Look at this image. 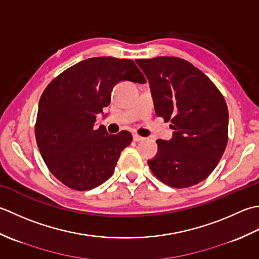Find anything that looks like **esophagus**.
Wrapping results in <instances>:
<instances>
[{
    "mask_svg": "<svg viewBox=\"0 0 259 259\" xmlns=\"http://www.w3.org/2000/svg\"><path fill=\"white\" fill-rule=\"evenodd\" d=\"M143 140H144L143 136H140V135H137V134L133 135V141L134 142H141V141H143Z\"/></svg>",
    "mask_w": 259,
    "mask_h": 259,
    "instance_id": "1",
    "label": "esophagus"
}]
</instances>
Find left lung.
I'll list each match as a JSON object with an SVG mask.
<instances>
[{"mask_svg":"<svg viewBox=\"0 0 259 259\" xmlns=\"http://www.w3.org/2000/svg\"><path fill=\"white\" fill-rule=\"evenodd\" d=\"M149 79L156 115L171 122L170 141L157 140L159 151L147 161L168 187L189 188L205 180L228 142V108L223 94L192 63L178 57L137 59Z\"/></svg>","mask_w":259,"mask_h":259,"instance_id":"1","label":"left lung"}]
</instances>
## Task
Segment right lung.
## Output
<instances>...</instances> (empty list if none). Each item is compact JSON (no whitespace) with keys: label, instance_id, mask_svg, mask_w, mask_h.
Listing matches in <instances>:
<instances>
[{"label":"right lung","instance_id":"obj_1","mask_svg":"<svg viewBox=\"0 0 259 259\" xmlns=\"http://www.w3.org/2000/svg\"><path fill=\"white\" fill-rule=\"evenodd\" d=\"M146 79L130 59L96 57L58 75L41 95L35 140L49 171L66 187L92 190L112 177L119 155L132 142L122 131L112 135L94 128L96 115L110 104L116 83Z\"/></svg>","mask_w":259,"mask_h":259}]
</instances>
